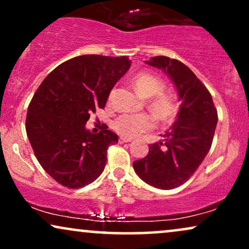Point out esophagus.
Segmentation results:
<instances>
[{"mask_svg": "<svg viewBox=\"0 0 249 249\" xmlns=\"http://www.w3.org/2000/svg\"><path fill=\"white\" fill-rule=\"evenodd\" d=\"M132 142V139L131 138H127V137H119V142L123 144V142Z\"/></svg>", "mask_w": 249, "mask_h": 249, "instance_id": "esophagus-1", "label": "esophagus"}]
</instances>
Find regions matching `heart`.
Here are the masks:
<instances>
[{
    "mask_svg": "<svg viewBox=\"0 0 249 249\" xmlns=\"http://www.w3.org/2000/svg\"><path fill=\"white\" fill-rule=\"evenodd\" d=\"M132 85L142 98L148 99L147 108L157 121L170 123L176 118L178 105L171 95L164 93V83L158 77L148 72L138 73L133 77ZM153 126V119L148 115L138 113L121 115L113 121L112 127L124 137H136Z\"/></svg>",
    "mask_w": 249,
    "mask_h": 249,
    "instance_id": "obj_1",
    "label": "heart"
}]
</instances>
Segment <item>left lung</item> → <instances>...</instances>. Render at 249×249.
<instances>
[{
    "mask_svg": "<svg viewBox=\"0 0 249 249\" xmlns=\"http://www.w3.org/2000/svg\"><path fill=\"white\" fill-rule=\"evenodd\" d=\"M161 70L176 87L181 102L177 121L162 134V141L148 145L145 158L133 162L142 181L160 190H172L192 177L212 145L218 113L211 93L190 68L166 56L145 61Z\"/></svg>",
    "mask_w": 249,
    "mask_h": 249,
    "instance_id": "left-lung-1",
    "label": "left lung"
}]
</instances>
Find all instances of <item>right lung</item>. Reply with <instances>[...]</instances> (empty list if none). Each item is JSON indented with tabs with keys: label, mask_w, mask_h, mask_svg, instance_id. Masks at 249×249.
<instances>
[{
	"label": "right lung",
	"mask_w": 249,
	"mask_h": 249,
	"mask_svg": "<svg viewBox=\"0 0 249 249\" xmlns=\"http://www.w3.org/2000/svg\"><path fill=\"white\" fill-rule=\"evenodd\" d=\"M130 67L126 56H77L59 64L37 89L25 130L37 160L58 184L84 187L104 171L107 148L118 136L107 126L91 133L85 124L105 107Z\"/></svg>",
	"instance_id": "1"
}]
</instances>
